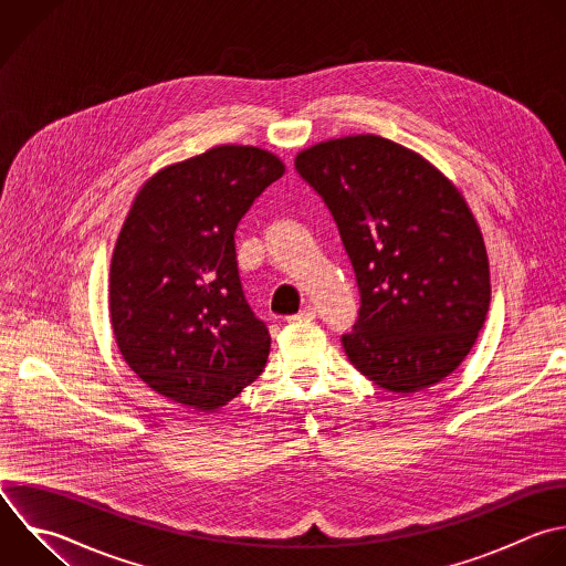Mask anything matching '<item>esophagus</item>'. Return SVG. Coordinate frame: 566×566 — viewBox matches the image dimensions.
I'll list each match as a JSON object with an SVG mask.
<instances>
[{
    "label": "esophagus",
    "mask_w": 566,
    "mask_h": 566,
    "mask_svg": "<svg viewBox=\"0 0 566 566\" xmlns=\"http://www.w3.org/2000/svg\"><path fill=\"white\" fill-rule=\"evenodd\" d=\"M294 321L298 318V321H314L316 318V307L314 305H305L296 316H292Z\"/></svg>",
    "instance_id": "1"
}]
</instances>
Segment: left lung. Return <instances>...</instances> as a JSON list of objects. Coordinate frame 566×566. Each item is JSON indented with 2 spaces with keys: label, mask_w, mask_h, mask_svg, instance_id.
Instances as JSON below:
<instances>
[{
  "label": "left lung",
  "mask_w": 566,
  "mask_h": 566,
  "mask_svg": "<svg viewBox=\"0 0 566 566\" xmlns=\"http://www.w3.org/2000/svg\"><path fill=\"white\" fill-rule=\"evenodd\" d=\"M294 166L329 208L356 272L358 321L340 336L352 365L400 396L444 380L491 301L484 239L460 190L376 135L321 142Z\"/></svg>",
  "instance_id": "left-lung-1"
}]
</instances>
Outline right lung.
I'll use <instances>...</instances> for the list:
<instances>
[{
	"label": "right lung",
	"mask_w": 566,
	"mask_h": 566,
	"mask_svg": "<svg viewBox=\"0 0 566 566\" xmlns=\"http://www.w3.org/2000/svg\"><path fill=\"white\" fill-rule=\"evenodd\" d=\"M285 172L254 146H217L161 168L137 192L111 263V323L130 369L197 411L259 378L270 332L245 303L234 232Z\"/></svg>",
	"instance_id": "right-lung-1"
}]
</instances>
